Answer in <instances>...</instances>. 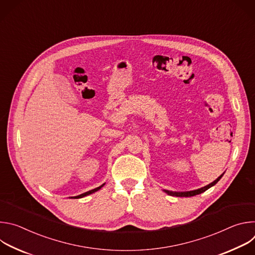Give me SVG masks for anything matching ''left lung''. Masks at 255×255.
Wrapping results in <instances>:
<instances>
[{"mask_svg":"<svg viewBox=\"0 0 255 255\" xmlns=\"http://www.w3.org/2000/svg\"><path fill=\"white\" fill-rule=\"evenodd\" d=\"M224 174V173H223ZM223 174H221L219 177H218L216 180H214L213 183H211V184H209L208 186H206V187H204V188H201V189H199V190H196V191H192V192H185V193H172V192H169V191H165L164 190V192L165 193H167L168 195H170V196H175V197H193V196H196V195H199V194H202V193H204L205 191H207L208 189H210L211 187H213L214 185H216L218 181L220 180V178L223 176Z\"/></svg>","mask_w":255,"mask_h":255,"instance_id":"left-lung-1","label":"left lung"}]
</instances>
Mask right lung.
Here are the masks:
<instances>
[{"mask_svg":"<svg viewBox=\"0 0 255 255\" xmlns=\"http://www.w3.org/2000/svg\"><path fill=\"white\" fill-rule=\"evenodd\" d=\"M104 185H102V186H100L99 188H96V189H94V190H92V191H89V192H87V193H84V194H82V195H80V196H77V197H74L75 199H80V198H83V197H86V196H88V195H91V194H93V193H95V192H97V191H99L102 187H103Z\"/></svg>","mask_w":255,"mask_h":255,"instance_id":"add662e5","label":"right lung"}]
</instances>
